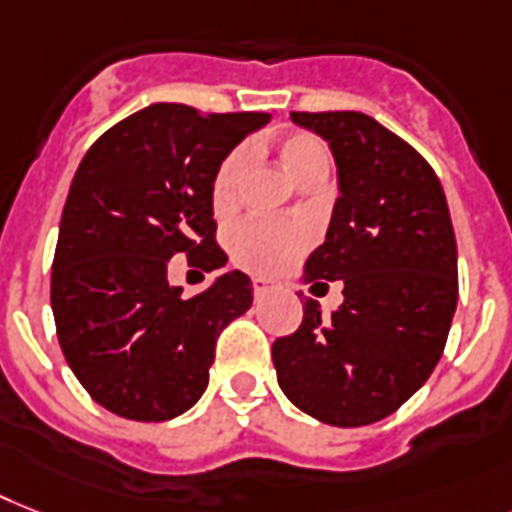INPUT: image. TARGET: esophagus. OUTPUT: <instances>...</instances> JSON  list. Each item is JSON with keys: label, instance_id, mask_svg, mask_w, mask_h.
<instances>
[{"label": "esophagus", "instance_id": "esophagus-1", "mask_svg": "<svg viewBox=\"0 0 512 512\" xmlns=\"http://www.w3.org/2000/svg\"><path fill=\"white\" fill-rule=\"evenodd\" d=\"M276 281H270V278H252V289H255V297H263L268 294L270 289H276Z\"/></svg>", "mask_w": 512, "mask_h": 512}]
</instances>
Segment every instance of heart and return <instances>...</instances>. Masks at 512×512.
<instances>
[{
    "label": "heart",
    "mask_w": 512,
    "mask_h": 512,
    "mask_svg": "<svg viewBox=\"0 0 512 512\" xmlns=\"http://www.w3.org/2000/svg\"><path fill=\"white\" fill-rule=\"evenodd\" d=\"M244 149H236L220 162L213 178V207L218 215H226L236 205V191L242 181ZM278 162L286 170V176L299 184L315 170H328L326 149L305 134H289L278 141ZM310 244V231L299 220H244L231 236V252L239 265L252 273H278L302 255Z\"/></svg>",
    "instance_id": "b5f03b06"
}]
</instances>
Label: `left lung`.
Here are the masks:
<instances>
[{
  "label": "left lung",
  "mask_w": 512,
  "mask_h": 512,
  "mask_svg": "<svg viewBox=\"0 0 512 512\" xmlns=\"http://www.w3.org/2000/svg\"><path fill=\"white\" fill-rule=\"evenodd\" d=\"M336 162L339 197L302 281H342L331 315L305 299L273 342L281 392L328 426H368L413 397L444 352L458 307V244L431 165L363 112H292ZM328 286V284H323Z\"/></svg>",
  "instance_id": "left-lung-1"
}]
</instances>
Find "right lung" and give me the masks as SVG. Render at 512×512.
<instances>
[{"instance_id":"right-lung-1","label":"right lung","mask_w":512,"mask_h":512,"mask_svg":"<svg viewBox=\"0 0 512 512\" xmlns=\"http://www.w3.org/2000/svg\"><path fill=\"white\" fill-rule=\"evenodd\" d=\"M270 120L149 105L99 136L78 165L52 265L62 355L91 400L128 421H170L205 394L215 342L252 305V281L228 270L184 299L173 255L215 270L213 178Z\"/></svg>"}]
</instances>
